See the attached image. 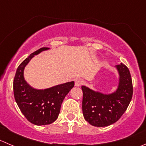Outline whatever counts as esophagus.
I'll use <instances>...</instances> for the list:
<instances>
[{
	"label": "esophagus",
	"mask_w": 146,
	"mask_h": 146,
	"mask_svg": "<svg viewBox=\"0 0 146 146\" xmlns=\"http://www.w3.org/2000/svg\"><path fill=\"white\" fill-rule=\"evenodd\" d=\"M83 83V80L80 78H78L75 80V86L78 87V86H80Z\"/></svg>",
	"instance_id": "esophagus-1"
}]
</instances>
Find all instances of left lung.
<instances>
[{
    "instance_id": "8db88e82",
    "label": "left lung",
    "mask_w": 146,
    "mask_h": 146,
    "mask_svg": "<svg viewBox=\"0 0 146 146\" xmlns=\"http://www.w3.org/2000/svg\"><path fill=\"white\" fill-rule=\"evenodd\" d=\"M119 72L118 88L115 93L105 95L82 86V109L84 118L93 126L114 123L126 111L133 96V83L129 70L123 63L116 66Z\"/></svg>"
}]
</instances>
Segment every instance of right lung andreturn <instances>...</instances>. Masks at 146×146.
Here are the masks:
<instances>
[{
    "mask_svg": "<svg viewBox=\"0 0 146 146\" xmlns=\"http://www.w3.org/2000/svg\"><path fill=\"white\" fill-rule=\"evenodd\" d=\"M48 49L41 48L31 53L19 65L13 80V94L17 105L26 119L37 125H48L57 119L63 99L74 86L72 81L45 90H36L25 82V66L35 55Z\"/></svg>",
    "mask_w": 146,
    "mask_h": 146,
    "instance_id": "1",
    "label": "right lung"
}]
</instances>
